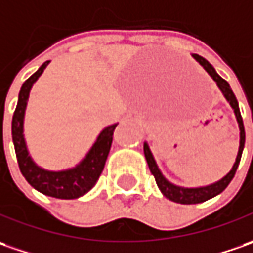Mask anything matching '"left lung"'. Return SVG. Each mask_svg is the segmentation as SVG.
Masks as SVG:
<instances>
[{"instance_id": "1", "label": "left lung", "mask_w": 253, "mask_h": 253, "mask_svg": "<svg viewBox=\"0 0 253 253\" xmlns=\"http://www.w3.org/2000/svg\"><path fill=\"white\" fill-rule=\"evenodd\" d=\"M192 57L196 60L197 63L200 66L205 68L207 71V74L210 75L214 80V83L217 84L218 89L221 91L222 96L225 98V100L230 103V106L234 110V115H235V119H237V123H238V128H240V147H238V154H237V158H235V162L232 165V168L230 169V172L222 176L221 179L215 180L210 185H206V186H196V187H186V186H179V185H175L172 183L170 180L164 176V173L161 172V169L158 168L157 165V161L154 158L153 153L150 150V145L147 141H144V155H145V160H147V164H148V168L151 170V173L155 178V182L160 187L161 193L167 199H169L175 203H179V205H197V203H203L206 200H210L213 199L217 195H220L221 192L225 190V187L230 185V182L234 178L235 172H237V168L240 165L241 161V155H242V151H244V145H245V128H244V122H242V118H241V112L240 106H238V100L235 98L234 92L231 89L230 84L227 83L225 80H222L220 75L217 74V71L214 70V67L206 60L202 56L199 54H192Z\"/></svg>"}]
</instances>
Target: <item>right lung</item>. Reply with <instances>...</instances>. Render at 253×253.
Listing matches in <instances>:
<instances>
[{"mask_svg":"<svg viewBox=\"0 0 253 253\" xmlns=\"http://www.w3.org/2000/svg\"><path fill=\"white\" fill-rule=\"evenodd\" d=\"M48 63L50 61L43 63L39 70L23 83L19 91L18 105L12 118L13 147L19 169L32 187H35L38 192L46 196L56 199H78L88 193L98 182L100 173L105 168V162L108 160L113 140V131L118 123L102 128L88 153L74 167L61 170H48L38 165L29 154L25 138V113L32 86L39 80L40 75L43 74Z\"/></svg>","mask_w":253,"mask_h":253,"instance_id":"right-lung-1","label":"right lung"}]
</instances>
